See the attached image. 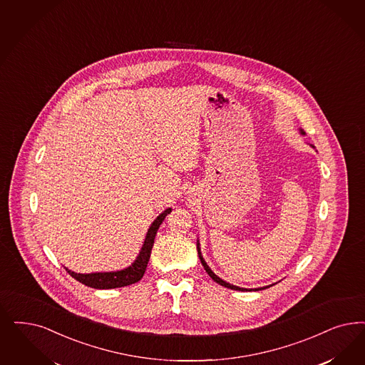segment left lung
<instances>
[{
	"mask_svg": "<svg viewBox=\"0 0 365 365\" xmlns=\"http://www.w3.org/2000/svg\"><path fill=\"white\" fill-rule=\"evenodd\" d=\"M301 133L302 135H304V132H303L302 129ZM197 250H198V255H200V259H201V263L202 265H203V268H205V271H206V272L209 274V277H212V279H213L215 283H218V284H221V286H224V287H227V289H239V291H247V289H241V287H237V286H233V284L227 283V282H225V280H222L221 277H217V275L214 274L213 271L210 269V267L206 264V262L203 260V257H202L201 255V248H200V244H197ZM267 287H269V286H267ZM267 287H260V289H255V291H259V289H267ZM250 291H252V289H250Z\"/></svg>",
	"mask_w": 365,
	"mask_h": 365,
	"instance_id": "8db88e82",
	"label": "left lung"
}]
</instances>
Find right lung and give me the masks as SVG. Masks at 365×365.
Here are the masks:
<instances>
[{"label":"right lung","mask_w":365,"mask_h":365,"mask_svg":"<svg viewBox=\"0 0 365 365\" xmlns=\"http://www.w3.org/2000/svg\"><path fill=\"white\" fill-rule=\"evenodd\" d=\"M170 213H171V207L165 209L163 213L159 214L156 217V220L152 222L151 227L147 232L144 244L141 247V251L138 253L136 260L125 269L115 271V272H94V274H76L68 268H66V271L78 282H81L82 284L91 287V289H118V287H125V286L136 283L144 275L147 264L150 262L152 247H153V241H155V236L158 233V229L162 225L165 215Z\"/></svg>","instance_id":"right-lung-1"}]
</instances>
